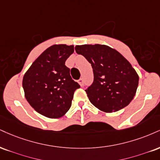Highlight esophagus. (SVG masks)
I'll use <instances>...</instances> for the list:
<instances>
[{
    "mask_svg": "<svg viewBox=\"0 0 160 160\" xmlns=\"http://www.w3.org/2000/svg\"><path fill=\"white\" fill-rule=\"evenodd\" d=\"M78 82H79V83H80V86H83V85H84L83 79L80 78L79 79V80H78Z\"/></svg>",
    "mask_w": 160,
    "mask_h": 160,
    "instance_id": "1",
    "label": "esophagus"
}]
</instances>
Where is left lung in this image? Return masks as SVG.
<instances>
[{
  "label": "left lung",
  "mask_w": 160,
  "mask_h": 160,
  "mask_svg": "<svg viewBox=\"0 0 160 160\" xmlns=\"http://www.w3.org/2000/svg\"><path fill=\"white\" fill-rule=\"evenodd\" d=\"M75 51L92 67L93 82L85 90L92 104L100 110L112 112L131 102L138 76L119 52L103 45H77Z\"/></svg>",
  "instance_id": "8db88e82"
}]
</instances>
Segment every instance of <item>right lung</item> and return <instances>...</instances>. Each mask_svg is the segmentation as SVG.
<instances>
[{
	"label": "right lung",
	"instance_id": "add662e5",
	"mask_svg": "<svg viewBox=\"0 0 160 160\" xmlns=\"http://www.w3.org/2000/svg\"><path fill=\"white\" fill-rule=\"evenodd\" d=\"M74 46L53 45L42 53L24 74L25 98L37 112L51 118L64 115L72 106L75 90L80 88L65 65Z\"/></svg>",
	"mask_w": 160,
	"mask_h": 160
}]
</instances>
